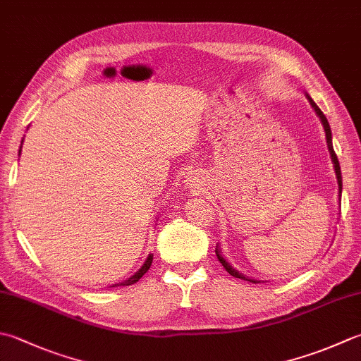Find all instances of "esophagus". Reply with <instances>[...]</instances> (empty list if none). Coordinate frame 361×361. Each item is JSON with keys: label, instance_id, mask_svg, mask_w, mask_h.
<instances>
[{"label": "esophagus", "instance_id": "esophagus-1", "mask_svg": "<svg viewBox=\"0 0 361 361\" xmlns=\"http://www.w3.org/2000/svg\"><path fill=\"white\" fill-rule=\"evenodd\" d=\"M195 186H197V183H195V181H192V188H195ZM195 189H197V188H195Z\"/></svg>", "mask_w": 361, "mask_h": 361}]
</instances>
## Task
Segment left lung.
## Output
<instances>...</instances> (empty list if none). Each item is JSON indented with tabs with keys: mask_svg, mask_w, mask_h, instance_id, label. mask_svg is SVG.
I'll return each instance as SVG.
<instances>
[{
	"mask_svg": "<svg viewBox=\"0 0 361 361\" xmlns=\"http://www.w3.org/2000/svg\"><path fill=\"white\" fill-rule=\"evenodd\" d=\"M307 98H308V102H310V104L313 106V109L316 111V114L319 116V118H321V122H322V125H324V130H326V139H327V147H329V152H330V157H331V161H334V164H335V172H336V180H338V186H340V197H341V190H343V176H341V167H340V162H338V158H336V153H335V150H334V145H331V131H330V125H329V122H327V117L322 114V111L317 108V104L312 100V97L310 95H307ZM216 255H217V259L221 261L222 263V266L225 267V271H227L230 275H233V277H236V279H243V280H247V281H252V283H258L257 280H250V279H247V277H244L243 274H239L238 271H235L233 269V267L227 263V261L224 259V257L221 255V252H219V249H216Z\"/></svg>",
	"mask_w": 361,
	"mask_h": 361,
	"instance_id": "obj_1",
	"label": "left lung"
}]
</instances>
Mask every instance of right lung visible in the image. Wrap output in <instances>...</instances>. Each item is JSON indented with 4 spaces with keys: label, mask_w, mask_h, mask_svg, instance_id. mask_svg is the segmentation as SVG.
Instances as JSON below:
<instances>
[{
    "label": "right lung",
    "mask_w": 361,
    "mask_h": 361,
    "mask_svg": "<svg viewBox=\"0 0 361 361\" xmlns=\"http://www.w3.org/2000/svg\"><path fill=\"white\" fill-rule=\"evenodd\" d=\"M21 144H23V142H21ZM152 261H153V255L150 253V255H148V258H147V261L144 263V266L140 267V269H139L136 274H134L133 277H130L128 280H125L123 283H120V285H122V286H130V285H134V283H136V281H139L140 279H142V275H144L148 269H150ZM116 286H118V285H116Z\"/></svg>",
    "instance_id": "1"
}]
</instances>
